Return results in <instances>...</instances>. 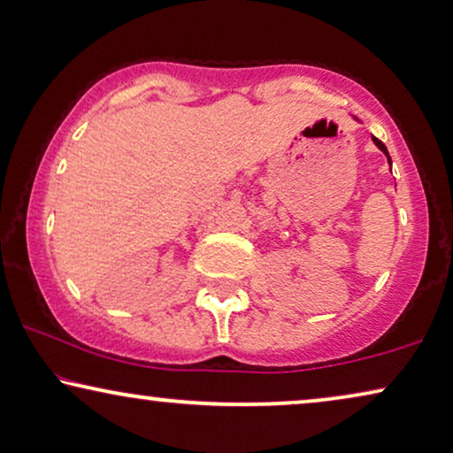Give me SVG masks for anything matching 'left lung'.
Listing matches in <instances>:
<instances>
[{
  "mask_svg": "<svg viewBox=\"0 0 453 453\" xmlns=\"http://www.w3.org/2000/svg\"><path fill=\"white\" fill-rule=\"evenodd\" d=\"M356 121H360V119H357L356 116H352ZM360 124H362V121H360ZM372 142H374V144H376V148H378V150H380V152H384V157H387V160H388V165L390 166H393V160H390V157H388V150H387V146H384L382 144V142L380 140H378L376 136H372Z\"/></svg>",
  "mask_w": 453,
  "mask_h": 453,
  "instance_id": "obj_1",
  "label": "left lung"
}]
</instances>
